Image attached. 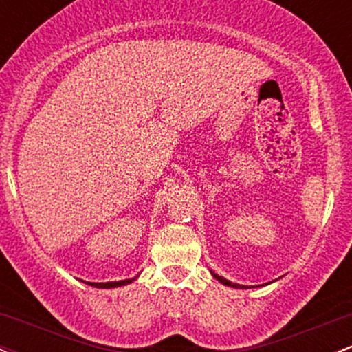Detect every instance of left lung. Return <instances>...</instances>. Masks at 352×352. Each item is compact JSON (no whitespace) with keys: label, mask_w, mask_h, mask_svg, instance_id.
Returning a JSON list of instances; mask_svg holds the SVG:
<instances>
[{"label":"left lung","mask_w":352,"mask_h":352,"mask_svg":"<svg viewBox=\"0 0 352 352\" xmlns=\"http://www.w3.org/2000/svg\"><path fill=\"white\" fill-rule=\"evenodd\" d=\"M214 277H215V279H217V280H220V283H222V284H226V285H230V287H239L237 284H232V283H229V280H227V279H223V277L217 276V274H214Z\"/></svg>","instance_id":"8db88e82"}]
</instances>
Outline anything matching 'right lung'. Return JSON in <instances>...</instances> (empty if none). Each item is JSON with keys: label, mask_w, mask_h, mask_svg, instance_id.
Wrapping results in <instances>:
<instances>
[{"label": "right lung", "mask_w": 352, "mask_h": 352, "mask_svg": "<svg viewBox=\"0 0 352 352\" xmlns=\"http://www.w3.org/2000/svg\"><path fill=\"white\" fill-rule=\"evenodd\" d=\"M133 279H125V280H115V283H88L90 285H94V287H100V289H110V287H120V285H125V284H130Z\"/></svg>", "instance_id": "add662e5"}]
</instances>
